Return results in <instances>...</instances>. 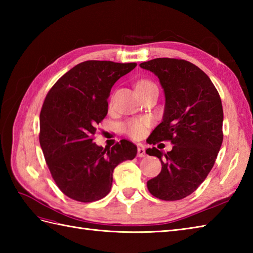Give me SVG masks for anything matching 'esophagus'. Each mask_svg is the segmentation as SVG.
Listing matches in <instances>:
<instances>
[{
  "label": "esophagus",
  "instance_id": "obj_1",
  "mask_svg": "<svg viewBox=\"0 0 253 253\" xmlns=\"http://www.w3.org/2000/svg\"><path fill=\"white\" fill-rule=\"evenodd\" d=\"M138 158H146V149H144L142 146L138 148Z\"/></svg>",
  "mask_w": 253,
  "mask_h": 253
}]
</instances>
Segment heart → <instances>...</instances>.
I'll return each mask as SVG.
<instances>
[{
	"instance_id": "1",
	"label": "heart",
	"mask_w": 253,
	"mask_h": 253,
	"mask_svg": "<svg viewBox=\"0 0 253 253\" xmlns=\"http://www.w3.org/2000/svg\"><path fill=\"white\" fill-rule=\"evenodd\" d=\"M151 87H157L150 80H140L136 84L137 89H147ZM149 125V121L146 118H132V120L127 121L123 125V130L125 131L128 136L132 139L141 138L144 132H146L147 127Z\"/></svg>"
}]
</instances>
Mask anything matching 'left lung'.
Returning a JSON list of instances; mask_svg holds the SVG:
<instances>
[{"mask_svg": "<svg viewBox=\"0 0 253 253\" xmlns=\"http://www.w3.org/2000/svg\"><path fill=\"white\" fill-rule=\"evenodd\" d=\"M140 67L158 76L165 94L163 120L148 143L174 144L168 153L147 149L162 164L148 189L161 200H180L202 184L215 163L223 142L222 101L208 75L190 62L160 57Z\"/></svg>", "mask_w": 253, "mask_h": 253, "instance_id": "obj_1", "label": "left lung"}]
</instances>
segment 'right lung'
Instances as JSON below:
<instances>
[{
	"label": "right lung",
	"instance_id": "add662e5",
	"mask_svg": "<svg viewBox=\"0 0 253 253\" xmlns=\"http://www.w3.org/2000/svg\"><path fill=\"white\" fill-rule=\"evenodd\" d=\"M136 63L85 61L57 80L40 113V146L55 184L73 200L93 202L110 192L113 170L135 159L137 147L124 139L111 149L93 142L107 114V99L118 79Z\"/></svg>",
	"mask_w": 253,
	"mask_h": 253
}]
</instances>
